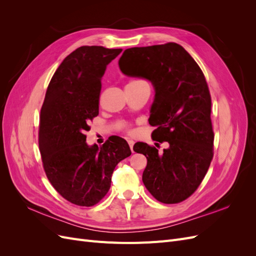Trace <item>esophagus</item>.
I'll use <instances>...</instances> for the list:
<instances>
[{"label":"esophagus","instance_id":"esophagus-1","mask_svg":"<svg viewBox=\"0 0 256 256\" xmlns=\"http://www.w3.org/2000/svg\"><path fill=\"white\" fill-rule=\"evenodd\" d=\"M128 144H129V147H130L131 152H134V142L132 140H128Z\"/></svg>","mask_w":256,"mask_h":256}]
</instances>
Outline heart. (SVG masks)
Returning a JSON list of instances; mask_svg holds the SVG:
<instances>
[{
  "mask_svg": "<svg viewBox=\"0 0 256 256\" xmlns=\"http://www.w3.org/2000/svg\"><path fill=\"white\" fill-rule=\"evenodd\" d=\"M138 81H142V80H134V81H131V82H129V83L138 82ZM120 127L124 131H125V132H128V134L132 132V128H131V125H130V124H129L128 122H126V120H122V122H120Z\"/></svg>",
  "mask_w": 256,
  "mask_h": 256,
  "instance_id": "obj_1",
  "label": "heart"
}]
</instances>
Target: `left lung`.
<instances>
[{"label": "left lung", "mask_w": 256, "mask_h": 256, "mask_svg": "<svg viewBox=\"0 0 256 256\" xmlns=\"http://www.w3.org/2000/svg\"><path fill=\"white\" fill-rule=\"evenodd\" d=\"M120 70L152 81L156 95L150 124L154 141L168 142L160 154L138 142L136 152L147 159L142 180L157 200L177 204L196 191L214 157L212 97L205 76L180 44L134 47L124 51Z\"/></svg>", "instance_id": "1"}]
</instances>
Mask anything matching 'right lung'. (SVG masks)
Segmentation results:
<instances>
[{"label":"right lung","mask_w":256,"mask_h":256,"mask_svg":"<svg viewBox=\"0 0 256 256\" xmlns=\"http://www.w3.org/2000/svg\"><path fill=\"white\" fill-rule=\"evenodd\" d=\"M122 51L82 46L62 62L46 92L38 129L42 166L53 188L74 205L99 203L110 189L115 166L131 154L120 136L98 147L88 146L85 134L99 114L106 67Z\"/></svg>","instance_id":"1"}]
</instances>
